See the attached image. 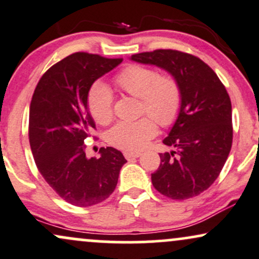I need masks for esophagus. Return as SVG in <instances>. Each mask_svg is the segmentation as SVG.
<instances>
[{"instance_id":"34e87169","label":"esophagus","mask_w":259,"mask_h":259,"mask_svg":"<svg viewBox=\"0 0 259 259\" xmlns=\"http://www.w3.org/2000/svg\"><path fill=\"white\" fill-rule=\"evenodd\" d=\"M123 155H124V157H126L127 160H130V159H133V157H139V156H141V153H132V151H124Z\"/></svg>"}]
</instances>
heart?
Returning <instances> with one entry per match:
<instances>
[{
	"label": "heart",
	"mask_w": 259,
	"mask_h": 259,
	"mask_svg": "<svg viewBox=\"0 0 259 259\" xmlns=\"http://www.w3.org/2000/svg\"><path fill=\"white\" fill-rule=\"evenodd\" d=\"M121 90L142 100V112L152 117L137 121H120L109 130L106 141L123 150H141L156 136L155 121L169 127L177 121L182 109V91L171 75H160L156 70L131 64L115 77ZM91 116L99 124H106L114 116V97L105 84L94 83L87 97Z\"/></svg>",
	"instance_id": "obj_1"
}]
</instances>
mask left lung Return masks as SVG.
<instances>
[{
  "label": "left lung",
  "mask_w": 259,
  "mask_h": 259,
  "mask_svg": "<svg viewBox=\"0 0 259 259\" xmlns=\"http://www.w3.org/2000/svg\"><path fill=\"white\" fill-rule=\"evenodd\" d=\"M131 59L167 70L182 91L181 114L163 144L175 147L160 154L151 173L159 193L187 200L207 190L218 178L233 144L232 102L217 74L193 54L156 50L133 54Z\"/></svg>",
  "instance_id": "obj_1"
}]
</instances>
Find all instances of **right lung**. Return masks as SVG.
I'll return each mask as SVG.
<instances>
[{
  "mask_svg": "<svg viewBox=\"0 0 259 259\" xmlns=\"http://www.w3.org/2000/svg\"><path fill=\"white\" fill-rule=\"evenodd\" d=\"M122 58L76 52L52 65L39 78L29 115V142L37 169L56 193L71 205L87 207L114 193L121 151L100 148L99 159H87L84 139L96 130L87 109L93 82Z\"/></svg>",
  "mask_w": 259,
  "mask_h": 259,
  "instance_id": "1",
  "label": "right lung"
}]
</instances>
